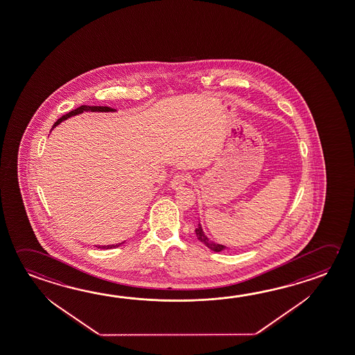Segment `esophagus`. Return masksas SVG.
<instances>
[{
    "label": "esophagus",
    "mask_w": 355,
    "mask_h": 355,
    "mask_svg": "<svg viewBox=\"0 0 355 355\" xmlns=\"http://www.w3.org/2000/svg\"><path fill=\"white\" fill-rule=\"evenodd\" d=\"M187 180H188L187 175H184V173H177V175H173V178L171 180V187L173 189H178V188H182V187L186 184Z\"/></svg>",
    "instance_id": "esophagus-1"
}]
</instances>
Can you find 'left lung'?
I'll use <instances>...</instances> for the list:
<instances>
[{"label": "left lung", "mask_w": 355, "mask_h": 355, "mask_svg": "<svg viewBox=\"0 0 355 355\" xmlns=\"http://www.w3.org/2000/svg\"><path fill=\"white\" fill-rule=\"evenodd\" d=\"M196 234H197V238H198L199 242L203 243L205 247H208V248L213 250V252H222L224 249L227 248L225 245L223 244H219V243L213 242L211 241L208 236H205V232L202 230V225L198 223V227L196 228Z\"/></svg>", "instance_id": "8db88e82"}]
</instances>
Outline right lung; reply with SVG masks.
Segmentation results:
<instances>
[{
    "label": "right lung",
    "mask_w": 355,
    "mask_h": 355,
    "mask_svg": "<svg viewBox=\"0 0 355 355\" xmlns=\"http://www.w3.org/2000/svg\"><path fill=\"white\" fill-rule=\"evenodd\" d=\"M88 111H91V112H114L116 110H113L111 107H105V106H81L78 107V108H76L73 111H71V112L66 113L64 116H62L61 119L57 121L56 123L53 125L52 127V130L56 127L57 125H60L62 121L64 119H69V117H72V116H76V114H80L82 112H88ZM125 242L119 243V244H112V245H96L97 248L101 249H111L116 248V247H119L121 244H123Z\"/></svg>",
    "instance_id": "1"
}]
</instances>
